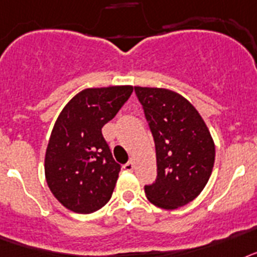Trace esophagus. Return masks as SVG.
I'll return each mask as SVG.
<instances>
[{
    "label": "esophagus",
    "mask_w": 257,
    "mask_h": 257,
    "mask_svg": "<svg viewBox=\"0 0 257 257\" xmlns=\"http://www.w3.org/2000/svg\"><path fill=\"white\" fill-rule=\"evenodd\" d=\"M133 168H135V164L132 162H128L124 164V169H125V171H133Z\"/></svg>",
    "instance_id": "esophagus-1"
}]
</instances>
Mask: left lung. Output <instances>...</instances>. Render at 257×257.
<instances>
[{"mask_svg":"<svg viewBox=\"0 0 257 257\" xmlns=\"http://www.w3.org/2000/svg\"><path fill=\"white\" fill-rule=\"evenodd\" d=\"M155 142L156 180L145 185L153 204L175 209L195 199L204 189L215 163V145L202 116L175 91L136 86Z\"/></svg>","mask_w":257,"mask_h":257,"instance_id":"8db88e82","label":"left lung"}]
</instances>
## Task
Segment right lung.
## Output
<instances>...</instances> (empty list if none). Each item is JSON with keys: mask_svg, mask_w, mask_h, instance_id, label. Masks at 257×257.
I'll return each mask as SVG.
<instances>
[{"mask_svg": "<svg viewBox=\"0 0 257 257\" xmlns=\"http://www.w3.org/2000/svg\"><path fill=\"white\" fill-rule=\"evenodd\" d=\"M132 86L85 89L58 116L45 155L51 193L66 208L91 213L110 200L121 166L102 135L131 97Z\"/></svg>", "mask_w": 257, "mask_h": 257, "instance_id": "add662e5", "label": "right lung"}]
</instances>
